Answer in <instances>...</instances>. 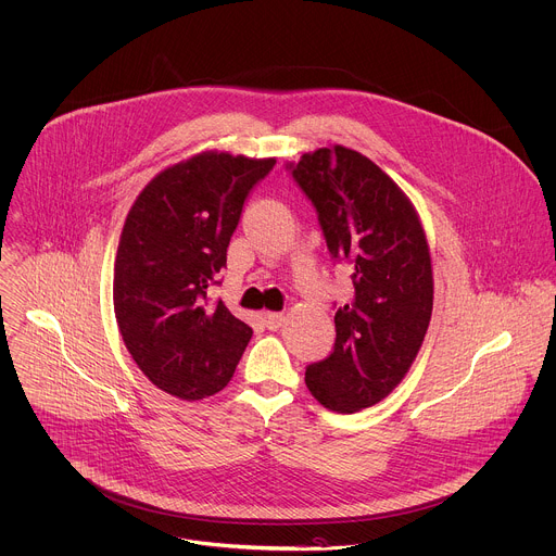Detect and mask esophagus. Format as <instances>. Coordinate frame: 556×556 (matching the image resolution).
<instances>
[{
	"mask_svg": "<svg viewBox=\"0 0 556 556\" xmlns=\"http://www.w3.org/2000/svg\"><path fill=\"white\" fill-rule=\"evenodd\" d=\"M264 325H266L268 331H277L283 325V314H279V312L264 314Z\"/></svg>",
	"mask_w": 556,
	"mask_h": 556,
	"instance_id": "1",
	"label": "esophagus"
}]
</instances>
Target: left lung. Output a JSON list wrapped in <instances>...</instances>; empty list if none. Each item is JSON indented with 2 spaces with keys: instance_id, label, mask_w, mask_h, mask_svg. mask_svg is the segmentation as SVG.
<instances>
[{
  "instance_id": "1",
  "label": "left lung",
  "mask_w": 556,
  "mask_h": 556,
  "mask_svg": "<svg viewBox=\"0 0 556 556\" xmlns=\"http://www.w3.org/2000/svg\"><path fill=\"white\" fill-rule=\"evenodd\" d=\"M286 168L316 207L333 262L353 270L333 351L307 366L305 383L327 409L355 414L383 401L422 346L433 312L427 236L405 192L353 149L325 147Z\"/></svg>"
}]
</instances>
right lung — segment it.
<instances>
[{
  "label": "right lung",
  "mask_w": 556,
  "mask_h": 556,
  "mask_svg": "<svg viewBox=\"0 0 556 556\" xmlns=\"http://www.w3.org/2000/svg\"><path fill=\"white\" fill-rule=\"evenodd\" d=\"M275 157L205 151L155 175L134 201L114 262V316L142 375L170 396L220 392L253 336L223 301L227 247Z\"/></svg>",
  "instance_id": "right-lung-1"
}]
</instances>
